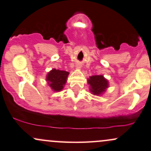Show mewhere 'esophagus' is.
<instances>
[{
    "instance_id": "34e87169",
    "label": "esophagus",
    "mask_w": 151,
    "mask_h": 151,
    "mask_svg": "<svg viewBox=\"0 0 151 151\" xmlns=\"http://www.w3.org/2000/svg\"><path fill=\"white\" fill-rule=\"evenodd\" d=\"M76 68H81V66H80V65H76Z\"/></svg>"
}]
</instances>
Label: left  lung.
I'll list each match as a JSON object with an SVG mask.
<instances>
[{
    "label": "left lung",
    "instance_id": "obj_1",
    "mask_svg": "<svg viewBox=\"0 0 151 151\" xmlns=\"http://www.w3.org/2000/svg\"><path fill=\"white\" fill-rule=\"evenodd\" d=\"M88 83L91 86V92L96 96L103 93L108 87V81L102 75L91 76L88 79Z\"/></svg>",
    "mask_w": 151,
    "mask_h": 151
}]
</instances>
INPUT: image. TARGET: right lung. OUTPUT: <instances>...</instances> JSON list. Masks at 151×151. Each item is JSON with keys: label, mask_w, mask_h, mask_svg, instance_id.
<instances>
[{"label": "right lung", "mask_w": 151, "mask_h": 151, "mask_svg": "<svg viewBox=\"0 0 151 151\" xmlns=\"http://www.w3.org/2000/svg\"><path fill=\"white\" fill-rule=\"evenodd\" d=\"M69 73L65 70L53 69L48 73L46 76V81H48V86L54 91H60L63 88L67 81L68 76Z\"/></svg>", "instance_id": "1"}]
</instances>
